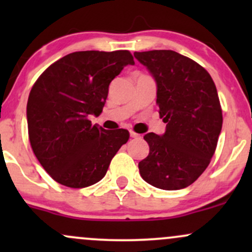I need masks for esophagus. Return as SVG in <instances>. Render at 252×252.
Returning <instances> with one entry per match:
<instances>
[{
	"mask_svg": "<svg viewBox=\"0 0 252 252\" xmlns=\"http://www.w3.org/2000/svg\"><path fill=\"white\" fill-rule=\"evenodd\" d=\"M130 137H132V138H137V137H140V135L136 134V132H134V131H130Z\"/></svg>",
	"mask_w": 252,
	"mask_h": 252,
	"instance_id": "esophagus-1",
	"label": "esophagus"
}]
</instances>
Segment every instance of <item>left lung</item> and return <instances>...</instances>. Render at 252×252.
<instances>
[{"mask_svg":"<svg viewBox=\"0 0 252 252\" xmlns=\"http://www.w3.org/2000/svg\"><path fill=\"white\" fill-rule=\"evenodd\" d=\"M156 82L162 136L144 135L149 154L138 163L144 181L161 189L189 186L210 164L222 126L215 83L202 66L170 50L135 52Z\"/></svg>","mask_w":252,"mask_h":252,"instance_id":"1","label":"left lung"}]
</instances>
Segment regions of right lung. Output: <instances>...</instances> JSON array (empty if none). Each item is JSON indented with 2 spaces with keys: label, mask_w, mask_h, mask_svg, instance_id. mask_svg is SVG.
<instances>
[{
  "label": "right lung",
  "mask_w": 252,
  "mask_h": 252,
  "mask_svg": "<svg viewBox=\"0 0 252 252\" xmlns=\"http://www.w3.org/2000/svg\"><path fill=\"white\" fill-rule=\"evenodd\" d=\"M134 63L129 51L74 52L37 78L27 103L28 136L53 180L84 189L106 174L129 131L92 126L89 116H99L111 80Z\"/></svg>",
  "instance_id": "1"
}]
</instances>
